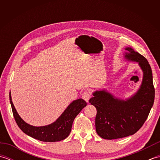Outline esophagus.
<instances>
[{
	"label": "esophagus",
	"instance_id": "34e87169",
	"mask_svg": "<svg viewBox=\"0 0 160 160\" xmlns=\"http://www.w3.org/2000/svg\"><path fill=\"white\" fill-rule=\"evenodd\" d=\"M90 97H91V94L88 92V91H84V92L82 93V98L87 102H89Z\"/></svg>",
	"mask_w": 160,
	"mask_h": 160
}]
</instances>
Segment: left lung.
<instances>
[{"label":"left lung","mask_w":160,"mask_h":160,"mask_svg":"<svg viewBox=\"0 0 160 160\" xmlns=\"http://www.w3.org/2000/svg\"><path fill=\"white\" fill-rule=\"evenodd\" d=\"M125 50L124 58L138 62L143 72L140 88L125 100L114 96L105 89L96 91L89 101L97 109V133L106 140L135 134L144 124L154 103L155 89L150 64L131 47H126Z\"/></svg>","instance_id":"1"}]
</instances>
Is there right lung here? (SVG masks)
<instances>
[{
	"label": "right lung",
	"instance_id": "add662e5",
	"mask_svg": "<svg viewBox=\"0 0 160 160\" xmlns=\"http://www.w3.org/2000/svg\"><path fill=\"white\" fill-rule=\"evenodd\" d=\"M9 100L13 117L22 132L36 140L48 142L63 140L69 136L75 118L87 106V102L82 98L73 100L53 123L42 127H34L28 124L20 118L12 102L11 92H9Z\"/></svg>",
	"mask_w": 160,
	"mask_h": 160
}]
</instances>
